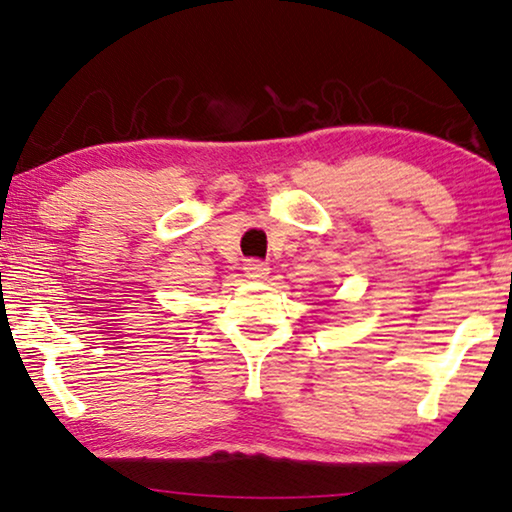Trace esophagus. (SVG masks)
<instances>
[{"label": "esophagus", "mask_w": 512, "mask_h": 512, "mask_svg": "<svg viewBox=\"0 0 512 512\" xmlns=\"http://www.w3.org/2000/svg\"><path fill=\"white\" fill-rule=\"evenodd\" d=\"M243 271H246V276L250 280H264L269 276V264L266 262H259V259H248L246 266H243Z\"/></svg>", "instance_id": "34e87169"}]
</instances>
